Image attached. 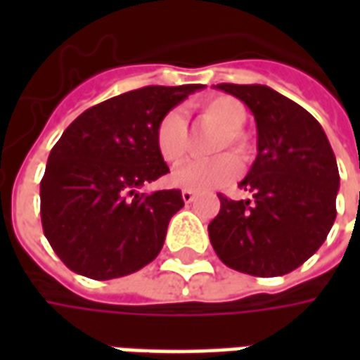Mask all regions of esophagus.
<instances>
[{
    "label": "esophagus",
    "instance_id": "esophagus-1",
    "mask_svg": "<svg viewBox=\"0 0 360 360\" xmlns=\"http://www.w3.org/2000/svg\"><path fill=\"white\" fill-rule=\"evenodd\" d=\"M181 196H183V200H185V202H193V200H195L196 198V193L195 191H191V188H183V193H181Z\"/></svg>",
    "mask_w": 360,
    "mask_h": 360
}]
</instances>
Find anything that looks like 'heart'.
Wrapping results in <instances>:
<instances>
[{"label": "heart", "mask_w": 360, "mask_h": 360, "mask_svg": "<svg viewBox=\"0 0 360 360\" xmlns=\"http://www.w3.org/2000/svg\"><path fill=\"white\" fill-rule=\"evenodd\" d=\"M200 113L206 121L224 129V134L214 146L216 152L229 146L241 156L247 154V142L239 133L247 119V111L239 100H235L231 96L212 98L200 105ZM187 119L177 110L167 111L156 127V148L160 156L164 158L167 164H179L187 154ZM239 172H241L239 158L227 152V154H218L212 158L188 160L173 172L172 181L177 187L191 188V191H210V188L227 185L239 175Z\"/></svg>", "instance_id": "1"}]
</instances>
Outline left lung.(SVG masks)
Instances as JSON below:
<instances>
[{
	"mask_svg": "<svg viewBox=\"0 0 360 360\" xmlns=\"http://www.w3.org/2000/svg\"><path fill=\"white\" fill-rule=\"evenodd\" d=\"M257 121V160L239 183L250 195H219L210 243L229 268L258 278L293 271L326 241L335 219L340 172L324 129L299 103L264 84H218Z\"/></svg>",
	"mask_w": 360,
	"mask_h": 360,
	"instance_id": "left-lung-1",
	"label": "left lung"
}]
</instances>
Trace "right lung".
<instances>
[{"mask_svg":"<svg viewBox=\"0 0 360 360\" xmlns=\"http://www.w3.org/2000/svg\"><path fill=\"white\" fill-rule=\"evenodd\" d=\"M202 84L144 86L90 108L51 148L40 183L46 239L69 270L129 276L162 250L181 191L139 193L169 167L156 148L165 113Z\"/></svg>","mask_w":360,"mask_h":360,"instance_id":"1","label":"right lung"}]
</instances>
